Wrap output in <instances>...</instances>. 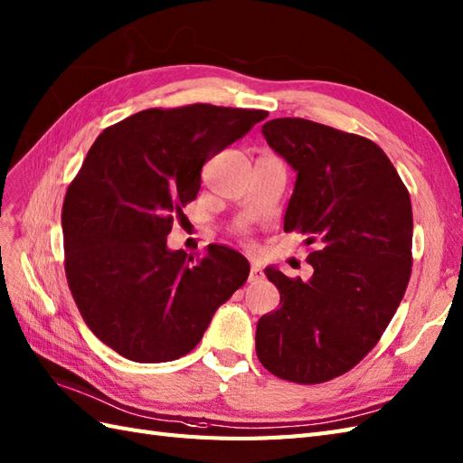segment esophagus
Wrapping results in <instances>:
<instances>
[{"instance_id":"1","label":"esophagus","mask_w":463,"mask_h":463,"mask_svg":"<svg viewBox=\"0 0 463 463\" xmlns=\"http://www.w3.org/2000/svg\"><path fill=\"white\" fill-rule=\"evenodd\" d=\"M263 279H265L263 269L259 267L257 263H253V265H251V270H250V283H261Z\"/></svg>"}]
</instances>
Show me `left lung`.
<instances>
[{
  "label": "left lung",
  "mask_w": 463,
  "mask_h": 463,
  "mask_svg": "<svg viewBox=\"0 0 463 463\" xmlns=\"http://www.w3.org/2000/svg\"><path fill=\"white\" fill-rule=\"evenodd\" d=\"M261 131L297 173L285 232L318 250L307 259L308 280L265 269L280 308L259 318L255 349L273 375L314 385L362 362L397 312L412 267L411 196L362 135L300 118L270 119Z\"/></svg>",
  "instance_id": "8db88e82"
}]
</instances>
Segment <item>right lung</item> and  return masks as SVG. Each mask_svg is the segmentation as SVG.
Wrapping results in <instances>:
<instances>
[{
	"label": "right lung",
	"mask_w": 463,
	"mask_h": 463,
	"mask_svg": "<svg viewBox=\"0 0 463 463\" xmlns=\"http://www.w3.org/2000/svg\"><path fill=\"white\" fill-rule=\"evenodd\" d=\"M263 109L151 108L99 133L62 204L64 270L88 328L137 364L193 352L250 277L247 259L208 245L171 251L175 216L200 190L206 161L241 139Z\"/></svg>",
	"instance_id": "add662e5"
}]
</instances>
